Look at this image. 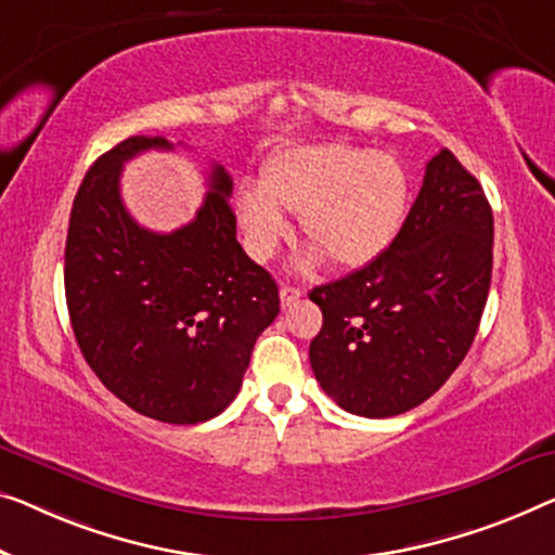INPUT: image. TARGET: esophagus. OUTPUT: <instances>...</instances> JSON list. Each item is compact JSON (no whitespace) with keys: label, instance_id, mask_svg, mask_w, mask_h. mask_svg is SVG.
<instances>
[{"label":"esophagus","instance_id":"34e87169","mask_svg":"<svg viewBox=\"0 0 555 555\" xmlns=\"http://www.w3.org/2000/svg\"><path fill=\"white\" fill-rule=\"evenodd\" d=\"M301 294H304V292H301L299 286H281V292H279L281 306H284V309H288V306L301 299Z\"/></svg>","mask_w":555,"mask_h":555}]
</instances>
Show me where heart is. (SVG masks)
Here are the masks:
<instances>
[{
    "label": "heart",
    "instance_id": "b5f03b06",
    "mask_svg": "<svg viewBox=\"0 0 555 555\" xmlns=\"http://www.w3.org/2000/svg\"><path fill=\"white\" fill-rule=\"evenodd\" d=\"M411 181L393 154L349 144L292 146L263 164L259 186L242 184L236 214L254 259L288 236L284 211L299 214L313 244L301 269L321 261L361 269L391 249L409 217Z\"/></svg>",
    "mask_w": 555,
    "mask_h": 555
}]
</instances>
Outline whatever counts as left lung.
I'll list each match as a JSON object with an SVG mask.
<instances>
[{
    "mask_svg": "<svg viewBox=\"0 0 555 555\" xmlns=\"http://www.w3.org/2000/svg\"><path fill=\"white\" fill-rule=\"evenodd\" d=\"M491 269L489 198L441 149L391 249L309 294L324 313L309 346L321 388L366 418L399 416L431 399L474 344Z\"/></svg>",
    "mask_w": 555,
    "mask_h": 555,
    "instance_id": "left-lung-1",
    "label": "left lung"
}]
</instances>
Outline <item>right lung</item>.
<instances>
[{
  "label": "right lung",
  "instance_id": "obj_1",
  "mask_svg": "<svg viewBox=\"0 0 555 555\" xmlns=\"http://www.w3.org/2000/svg\"><path fill=\"white\" fill-rule=\"evenodd\" d=\"M164 137H129L99 156L72 204L64 292L89 366L119 401L164 424H202L236 399L279 288L236 242L234 181L209 171L194 221L139 227L121 202V167Z\"/></svg>",
  "mask_w": 555,
  "mask_h": 555
}]
</instances>
